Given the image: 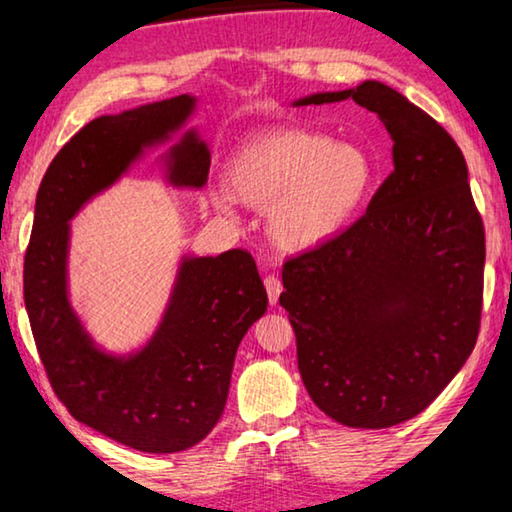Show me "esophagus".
<instances>
[{
  "label": "esophagus",
  "instance_id": "esophagus-1",
  "mask_svg": "<svg viewBox=\"0 0 512 512\" xmlns=\"http://www.w3.org/2000/svg\"><path fill=\"white\" fill-rule=\"evenodd\" d=\"M263 281H265V291H268L270 305H277L279 293H281V281H279L277 277H274V274H268V277H265Z\"/></svg>",
  "mask_w": 512,
  "mask_h": 512
}]
</instances>
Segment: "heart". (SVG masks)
<instances>
[{
  "label": "heart",
  "mask_w": 512,
  "mask_h": 512,
  "mask_svg": "<svg viewBox=\"0 0 512 512\" xmlns=\"http://www.w3.org/2000/svg\"><path fill=\"white\" fill-rule=\"evenodd\" d=\"M231 184L242 203L268 210V233L281 249L328 242L353 219L372 184V161L360 147L332 143L321 133L288 129L240 147ZM214 205L235 210L231 191H214Z\"/></svg>",
  "instance_id": "heart-1"
}]
</instances>
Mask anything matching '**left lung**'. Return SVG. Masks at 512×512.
<instances>
[{"label": "left lung", "instance_id": "obj_1", "mask_svg": "<svg viewBox=\"0 0 512 512\" xmlns=\"http://www.w3.org/2000/svg\"><path fill=\"white\" fill-rule=\"evenodd\" d=\"M344 99L379 115L395 168L358 221L288 258L279 305L318 409L383 429L425 411L476 346L485 228L462 150L392 87L365 80L295 106Z\"/></svg>", "mask_w": 512, "mask_h": 512}]
</instances>
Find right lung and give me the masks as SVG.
Instances as JSON below:
<instances>
[{
	"label": "right lung",
	"mask_w": 512,
	"mask_h": 512,
	"mask_svg": "<svg viewBox=\"0 0 512 512\" xmlns=\"http://www.w3.org/2000/svg\"><path fill=\"white\" fill-rule=\"evenodd\" d=\"M194 110L182 94L85 124L43 175L25 254V307L43 369L69 413L143 453H180L224 413L235 353L268 309L249 251L184 258L159 330L143 351L117 358L87 337L66 298L69 219L110 187L143 147L168 138ZM170 182L203 187L210 152L194 133L170 150Z\"/></svg>",
	"instance_id": "obj_1"
}]
</instances>
